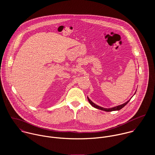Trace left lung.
Here are the masks:
<instances>
[{"label": "left lung", "mask_w": 155, "mask_h": 155, "mask_svg": "<svg viewBox=\"0 0 155 155\" xmlns=\"http://www.w3.org/2000/svg\"><path fill=\"white\" fill-rule=\"evenodd\" d=\"M87 98H88V100L89 103L91 104V105L92 106H93L94 107H95V108H96V109H100V110H101L106 111L119 110H120L121 109H122L125 105H127V104L128 103V102L130 101V100H128V101H127L126 103H124V104H121V105H119V106L114 107H111V108H109V109H106V108L101 107H100V106H97V104H94V103L88 97H87Z\"/></svg>", "instance_id": "8db88e82"}]
</instances>
